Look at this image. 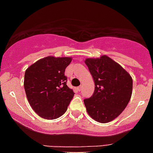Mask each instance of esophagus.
<instances>
[{
    "label": "esophagus",
    "mask_w": 153,
    "mask_h": 153,
    "mask_svg": "<svg viewBox=\"0 0 153 153\" xmlns=\"http://www.w3.org/2000/svg\"><path fill=\"white\" fill-rule=\"evenodd\" d=\"M82 85H80V86L78 87V90L81 91V90H82Z\"/></svg>",
    "instance_id": "34e87169"
}]
</instances>
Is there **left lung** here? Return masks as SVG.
<instances>
[{"mask_svg": "<svg viewBox=\"0 0 153 153\" xmlns=\"http://www.w3.org/2000/svg\"><path fill=\"white\" fill-rule=\"evenodd\" d=\"M95 82L91 97L84 100L89 116L100 123L117 117L130 101L133 82L119 64L107 56L85 61Z\"/></svg>", "mask_w": 153, "mask_h": 153, "instance_id": "8db88e82", "label": "left lung"}]
</instances>
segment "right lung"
Returning a JSON list of instances; mask_svg holds the SVG:
<instances>
[{
  "label": "right lung",
  "mask_w": 153,
  "mask_h": 153,
  "mask_svg": "<svg viewBox=\"0 0 153 153\" xmlns=\"http://www.w3.org/2000/svg\"><path fill=\"white\" fill-rule=\"evenodd\" d=\"M71 57H47L29 67L24 88L29 104L39 117L53 120L66 112L74 96L65 72Z\"/></svg>",
  "instance_id": "right-lung-1"
}]
</instances>
